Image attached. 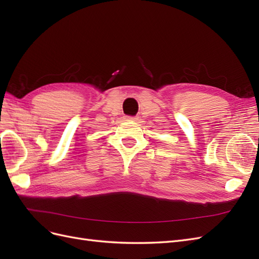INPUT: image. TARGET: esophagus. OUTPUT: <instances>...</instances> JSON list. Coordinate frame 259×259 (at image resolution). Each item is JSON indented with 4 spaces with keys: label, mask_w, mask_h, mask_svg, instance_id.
Returning <instances> with one entry per match:
<instances>
[{
    "label": "esophagus",
    "mask_w": 259,
    "mask_h": 259,
    "mask_svg": "<svg viewBox=\"0 0 259 259\" xmlns=\"http://www.w3.org/2000/svg\"><path fill=\"white\" fill-rule=\"evenodd\" d=\"M137 119H138V117H136V116H126L127 121H136Z\"/></svg>",
    "instance_id": "esophagus-1"
}]
</instances>
